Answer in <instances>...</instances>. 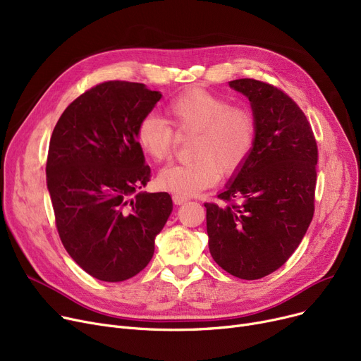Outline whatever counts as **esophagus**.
<instances>
[{
  "mask_svg": "<svg viewBox=\"0 0 361 361\" xmlns=\"http://www.w3.org/2000/svg\"><path fill=\"white\" fill-rule=\"evenodd\" d=\"M173 200L176 204H183L184 202H187L188 199L185 196H181V195H173Z\"/></svg>",
  "mask_w": 361,
  "mask_h": 361,
  "instance_id": "34e87169",
  "label": "esophagus"
}]
</instances>
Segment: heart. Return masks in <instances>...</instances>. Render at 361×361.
<instances>
[{
  "instance_id": "1",
  "label": "heart",
  "mask_w": 361,
  "mask_h": 361,
  "mask_svg": "<svg viewBox=\"0 0 361 361\" xmlns=\"http://www.w3.org/2000/svg\"><path fill=\"white\" fill-rule=\"evenodd\" d=\"M166 120L149 114L136 127V142L155 162L166 161L178 135H193L188 162L165 166L158 184L181 196H193L214 185L219 174L231 176L252 155L257 126L255 116L243 106L203 87L181 92L165 105Z\"/></svg>"
}]
</instances>
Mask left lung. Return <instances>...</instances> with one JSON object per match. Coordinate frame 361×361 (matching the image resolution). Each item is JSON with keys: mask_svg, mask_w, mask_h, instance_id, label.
I'll return each mask as SVG.
<instances>
[{"mask_svg": "<svg viewBox=\"0 0 361 361\" xmlns=\"http://www.w3.org/2000/svg\"><path fill=\"white\" fill-rule=\"evenodd\" d=\"M230 86L249 98L257 126L252 155L221 203H204L209 250L240 279H260L286 263L314 214L317 143L305 112L279 87L256 79Z\"/></svg>", "mask_w": 361, "mask_h": 361, "instance_id": "1", "label": "left lung"}]
</instances>
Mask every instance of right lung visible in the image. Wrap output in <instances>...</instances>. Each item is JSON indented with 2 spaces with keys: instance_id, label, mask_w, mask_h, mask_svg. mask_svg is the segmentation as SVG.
Returning <instances> with one entry per match:
<instances>
[{
  "instance_id": "obj_1",
  "label": "right lung",
  "mask_w": 361,
  "mask_h": 361,
  "mask_svg": "<svg viewBox=\"0 0 361 361\" xmlns=\"http://www.w3.org/2000/svg\"><path fill=\"white\" fill-rule=\"evenodd\" d=\"M161 99L142 83L90 87L61 114L49 140L47 184L71 259L105 282L143 271L173 211L168 193H136L150 178L136 127Z\"/></svg>"
}]
</instances>
